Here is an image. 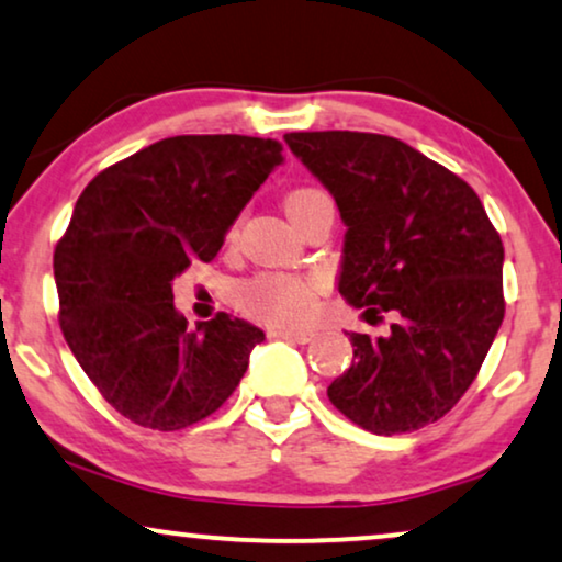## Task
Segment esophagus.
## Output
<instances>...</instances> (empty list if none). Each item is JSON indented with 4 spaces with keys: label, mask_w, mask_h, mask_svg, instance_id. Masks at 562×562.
I'll use <instances>...</instances> for the list:
<instances>
[{
    "label": "esophagus",
    "mask_w": 562,
    "mask_h": 562,
    "mask_svg": "<svg viewBox=\"0 0 562 562\" xmlns=\"http://www.w3.org/2000/svg\"><path fill=\"white\" fill-rule=\"evenodd\" d=\"M273 338H283V340H291V344H310L312 338H315V333L310 330H271Z\"/></svg>",
    "instance_id": "34e87169"
}]
</instances>
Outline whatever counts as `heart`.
Masks as SVG:
<instances>
[{"label":"heart","mask_w":562,"mask_h":562,"mask_svg":"<svg viewBox=\"0 0 562 562\" xmlns=\"http://www.w3.org/2000/svg\"><path fill=\"white\" fill-rule=\"evenodd\" d=\"M325 191L315 186L294 188L286 195L289 216L299 222L312 203L325 199ZM323 283L310 273L260 271L237 286V302L247 315L268 325H299L315 310Z\"/></svg>","instance_id":"obj_1"}]
</instances>
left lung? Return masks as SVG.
<instances>
[{"mask_svg": "<svg viewBox=\"0 0 562 562\" xmlns=\"http://www.w3.org/2000/svg\"><path fill=\"white\" fill-rule=\"evenodd\" d=\"M289 149L346 222L338 291L387 335L348 333L353 363L330 403L371 434L418 431L475 382L504 323V243L477 193L405 142L361 131H294Z\"/></svg>", "mask_w": 562, "mask_h": 562, "instance_id": "left-lung-1", "label": "left lung"}]
</instances>
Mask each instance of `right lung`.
I'll list each match as a JSON object with an SVG mask.
<instances>
[{
	"label": "right lung",
	"instance_id": "obj_1",
	"mask_svg": "<svg viewBox=\"0 0 562 562\" xmlns=\"http://www.w3.org/2000/svg\"><path fill=\"white\" fill-rule=\"evenodd\" d=\"M276 138L170 136L87 183L54 250L58 325L105 403L180 431L218 411L263 330L218 312L188 330L172 279L216 258L232 222L283 162Z\"/></svg>",
	"mask_w": 562,
	"mask_h": 562
}]
</instances>
